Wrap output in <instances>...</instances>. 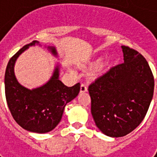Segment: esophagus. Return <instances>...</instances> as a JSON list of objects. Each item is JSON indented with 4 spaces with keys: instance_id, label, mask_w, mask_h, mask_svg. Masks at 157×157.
Listing matches in <instances>:
<instances>
[{
    "instance_id": "obj_1",
    "label": "esophagus",
    "mask_w": 157,
    "mask_h": 157,
    "mask_svg": "<svg viewBox=\"0 0 157 157\" xmlns=\"http://www.w3.org/2000/svg\"><path fill=\"white\" fill-rule=\"evenodd\" d=\"M87 91H88V89H87L86 85H85V84H81V90H80V92H81V93H85V92H87Z\"/></svg>"
}]
</instances>
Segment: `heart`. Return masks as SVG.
<instances>
[{"instance_id": "obj_1", "label": "heart", "mask_w": 157, "mask_h": 157, "mask_svg": "<svg viewBox=\"0 0 157 157\" xmlns=\"http://www.w3.org/2000/svg\"><path fill=\"white\" fill-rule=\"evenodd\" d=\"M114 56H111L109 57L108 59H107V60L104 63V64H103V66H102V68H107V67H110L111 65H112L113 64V63H114ZM102 60H103V59L101 58V57H99V58H98V59H96L95 61L93 63V66L94 67H98L99 64L101 63V62H102Z\"/></svg>"}]
</instances>
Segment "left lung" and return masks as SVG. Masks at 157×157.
Masks as SVG:
<instances>
[{
    "label": "left lung",
    "mask_w": 157,
    "mask_h": 157,
    "mask_svg": "<svg viewBox=\"0 0 157 157\" xmlns=\"http://www.w3.org/2000/svg\"><path fill=\"white\" fill-rule=\"evenodd\" d=\"M124 63L89 86L91 113L99 130L112 138L129 134L147 114L154 92V77L143 55L121 46Z\"/></svg>",
    "instance_id": "obj_1"
}]
</instances>
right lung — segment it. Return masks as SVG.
<instances>
[{
  "label": "right lung",
  "instance_id": "obj_1",
  "mask_svg": "<svg viewBox=\"0 0 157 157\" xmlns=\"http://www.w3.org/2000/svg\"><path fill=\"white\" fill-rule=\"evenodd\" d=\"M36 45H41L33 40L10 59L5 74V90L9 109L15 121L28 131L45 134L60 122L67 103L78 95L80 83L71 87L65 86L59 80L60 65L58 63L52 76L43 86L32 90L22 86L14 74L15 62L20 54ZM47 50L58 57L54 46H47Z\"/></svg>",
  "mask_w": 157,
  "mask_h": 157
}]
</instances>
